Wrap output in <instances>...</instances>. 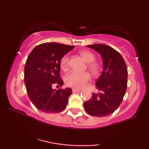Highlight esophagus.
Masks as SVG:
<instances>
[{
    "mask_svg": "<svg viewBox=\"0 0 149 149\" xmlns=\"http://www.w3.org/2000/svg\"><path fill=\"white\" fill-rule=\"evenodd\" d=\"M72 91L73 93H75V92H77V91H81V89H79V88H72Z\"/></svg>",
    "mask_w": 149,
    "mask_h": 149,
    "instance_id": "esophagus-1",
    "label": "esophagus"
}]
</instances>
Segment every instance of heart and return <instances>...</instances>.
I'll list each match as a JSON object with an SVG mask.
<instances>
[{"instance_id": "obj_1", "label": "heart", "mask_w": 149, "mask_h": 149, "mask_svg": "<svg viewBox=\"0 0 149 149\" xmlns=\"http://www.w3.org/2000/svg\"><path fill=\"white\" fill-rule=\"evenodd\" d=\"M79 54L83 57L85 61L87 62V67L89 70L93 74H97L100 70V65L95 62V56L92 52L88 50H81ZM69 58L67 55H65L60 60V68L63 71H66L68 69ZM90 74L89 72L79 73L77 72H69L65 77V83L67 86L73 88H81L84 86L85 83L90 79Z\"/></svg>"}]
</instances>
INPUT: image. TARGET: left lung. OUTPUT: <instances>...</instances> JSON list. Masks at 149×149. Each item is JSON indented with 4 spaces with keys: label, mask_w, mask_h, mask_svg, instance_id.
Returning a JSON list of instances; mask_svg holds the SVG:
<instances>
[{
    "label": "left lung",
    "mask_w": 149,
    "mask_h": 149,
    "mask_svg": "<svg viewBox=\"0 0 149 149\" xmlns=\"http://www.w3.org/2000/svg\"><path fill=\"white\" fill-rule=\"evenodd\" d=\"M96 51L103 59V70L95 83L101 93L83 104L85 111L95 117L111 115L121 104L127 84V68L123 57L111 47L103 44L87 45Z\"/></svg>",
    "instance_id": "1"
}]
</instances>
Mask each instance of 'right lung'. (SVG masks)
Masks as SVG:
<instances>
[{
  "mask_svg": "<svg viewBox=\"0 0 149 149\" xmlns=\"http://www.w3.org/2000/svg\"><path fill=\"white\" fill-rule=\"evenodd\" d=\"M74 46L57 42H45L34 48L24 67V83L28 97L36 109L46 113L64 110L72 94L70 88L53 89L54 85L62 87L60 60Z\"/></svg>",
  "mask_w": 149,
  "mask_h": 149,
  "instance_id": "1",
  "label": "right lung"
}]
</instances>
